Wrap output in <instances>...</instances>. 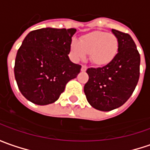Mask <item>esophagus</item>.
Returning a JSON list of instances; mask_svg holds the SVG:
<instances>
[{
    "instance_id": "34e87169",
    "label": "esophagus",
    "mask_w": 150,
    "mask_h": 150,
    "mask_svg": "<svg viewBox=\"0 0 150 150\" xmlns=\"http://www.w3.org/2000/svg\"><path fill=\"white\" fill-rule=\"evenodd\" d=\"M87 66L86 65H82V67H81V71H85V70H87Z\"/></svg>"
}]
</instances>
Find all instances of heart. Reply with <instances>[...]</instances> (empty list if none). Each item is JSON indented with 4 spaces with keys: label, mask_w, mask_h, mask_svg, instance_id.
I'll return each mask as SVG.
<instances>
[{
    "label": "heart",
    "mask_w": 150,
    "mask_h": 150,
    "mask_svg": "<svg viewBox=\"0 0 150 150\" xmlns=\"http://www.w3.org/2000/svg\"><path fill=\"white\" fill-rule=\"evenodd\" d=\"M70 52L76 60L84 59L90 54L91 62L96 65L110 63L119 52V41L113 34L96 30L83 35L80 40H72Z\"/></svg>",
    "instance_id": "obj_1"
}]
</instances>
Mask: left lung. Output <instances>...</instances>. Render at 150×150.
<instances>
[{
    "instance_id": "1",
    "label": "left lung",
    "mask_w": 150,
    "mask_h": 150,
    "mask_svg": "<svg viewBox=\"0 0 150 150\" xmlns=\"http://www.w3.org/2000/svg\"><path fill=\"white\" fill-rule=\"evenodd\" d=\"M112 32L119 41L115 58L99 68H89V80L84 91L92 107L110 111L123 105L131 96L139 78L140 55L136 45L128 33L115 29Z\"/></svg>"
}]
</instances>
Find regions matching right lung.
Listing matches in <instances>:
<instances>
[{
	"instance_id": "add662e5",
	"label": "right lung",
	"mask_w": 150,
	"mask_h": 150,
	"mask_svg": "<svg viewBox=\"0 0 150 150\" xmlns=\"http://www.w3.org/2000/svg\"><path fill=\"white\" fill-rule=\"evenodd\" d=\"M76 29L42 28L32 30L19 48L14 73L21 93L35 105L54 103L65 85L80 72L68 54Z\"/></svg>"
}]
</instances>
